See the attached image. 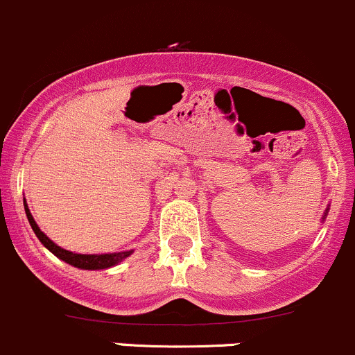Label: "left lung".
<instances>
[{
  "label": "left lung",
  "instance_id": "1",
  "mask_svg": "<svg viewBox=\"0 0 355 355\" xmlns=\"http://www.w3.org/2000/svg\"><path fill=\"white\" fill-rule=\"evenodd\" d=\"M328 210H330V205H328V207H327V210H324L323 217H321V222H324V218H327V215H328Z\"/></svg>",
  "mask_w": 355,
  "mask_h": 355
}]
</instances>
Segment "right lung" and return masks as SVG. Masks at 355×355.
<instances>
[{
  "mask_svg": "<svg viewBox=\"0 0 355 355\" xmlns=\"http://www.w3.org/2000/svg\"><path fill=\"white\" fill-rule=\"evenodd\" d=\"M24 207H25V214H27V218H28V224H31L32 231L35 232L37 239L44 244V248H47L54 257L63 259V261L68 263V265L76 266V268H82V270H107V268H112V266L119 265L123 259H126L130 254H133V250L119 251V253H102V254H82V253H73V251L63 250V248L58 246L54 241H51L49 237L41 231L37 222H35L34 217H32L31 210H28V205L25 200H24Z\"/></svg>",
  "mask_w": 355,
  "mask_h": 355,
  "instance_id": "right-lung-1",
  "label": "right lung"
}]
</instances>
